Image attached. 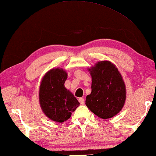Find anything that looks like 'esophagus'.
Here are the masks:
<instances>
[{
    "label": "esophagus",
    "mask_w": 156,
    "mask_h": 156,
    "mask_svg": "<svg viewBox=\"0 0 156 156\" xmlns=\"http://www.w3.org/2000/svg\"><path fill=\"white\" fill-rule=\"evenodd\" d=\"M78 101H79V102H80V104H84V99L83 98H79Z\"/></svg>",
    "instance_id": "34e87169"
}]
</instances>
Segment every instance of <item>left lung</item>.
Segmentation results:
<instances>
[{"mask_svg":"<svg viewBox=\"0 0 156 156\" xmlns=\"http://www.w3.org/2000/svg\"><path fill=\"white\" fill-rule=\"evenodd\" d=\"M92 77L91 93L86 105L101 119L114 117L125 104L126 86L121 73L110 61H100L89 69Z\"/></svg>","mask_w":156,"mask_h":156,"instance_id":"8db88e82","label":"left lung"}]
</instances>
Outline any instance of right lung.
<instances>
[{"mask_svg":"<svg viewBox=\"0 0 156 156\" xmlns=\"http://www.w3.org/2000/svg\"><path fill=\"white\" fill-rule=\"evenodd\" d=\"M67 74L63 69H52L45 74L39 88V103L48 117L56 122H64L80 103L65 87Z\"/></svg>","mask_w":156,"mask_h":156,"instance_id":"add662e5","label":"right lung"}]
</instances>
